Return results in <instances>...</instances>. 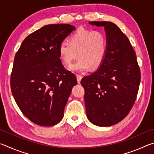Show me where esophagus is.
Here are the masks:
<instances>
[{
    "instance_id": "1",
    "label": "esophagus",
    "mask_w": 154,
    "mask_h": 154,
    "mask_svg": "<svg viewBox=\"0 0 154 154\" xmlns=\"http://www.w3.org/2000/svg\"><path fill=\"white\" fill-rule=\"evenodd\" d=\"M77 83H80V82H81V79H82V76L81 75H79V74H77Z\"/></svg>"
}]
</instances>
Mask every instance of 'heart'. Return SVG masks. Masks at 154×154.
<instances>
[{
	"instance_id": "obj_1",
	"label": "heart",
	"mask_w": 154,
	"mask_h": 154,
	"mask_svg": "<svg viewBox=\"0 0 154 154\" xmlns=\"http://www.w3.org/2000/svg\"><path fill=\"white\" fill-rule=\"evenodd\" d=\"M108 51V39L100 30L79 28L70 38V43L62 41L58 47L59 57L66 64H70L77 57L79 59L69 67L73 71L96 69L101 66Z\"/></svg>"
}]
</instances>
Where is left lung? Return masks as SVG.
<instances>
[{"label": "left lung", "mask_w": 154, "mask_h": 154, "mask_svg": "<svg viewBox=\"0 0 154 154\" xmlns=\"http://www.w3.org/2000/svg\"><path fill=\"white\" fill-rule=\"evenodd\" d=\"M105 26L108 51L100 68L81 81L88 119L98 126L119 123L137 99L140 71L136 53L124 33L110 22H90Z\"/></svg>", "instance_id": "1"}]
</instances>
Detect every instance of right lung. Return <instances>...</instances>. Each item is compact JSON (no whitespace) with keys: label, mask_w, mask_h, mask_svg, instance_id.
<instances>
[{"label":"right lung","mask_w":154,"mask_h":154,"mask_svg":"<svg viewBox=\"0 0 154 154\" xmlns=\"http://www.w3.org/2000/svg\"><path fill=\"white\" fill-rule=\"evenodd\" d=\"M75 29L67 24L44 26L30 34L14 58L11 89L22 113L33 123L52 126L64 116L76 76L65 69L58 47Z\"/></svg>","instance_id":"1"}]
</instances>
